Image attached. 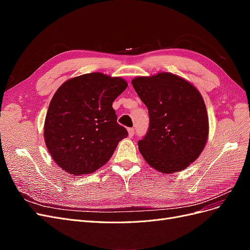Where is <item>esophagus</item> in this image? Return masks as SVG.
Masks as SVG:
<instances>
[{
  "label": "esophagus",
  "instance_id": "1",
  "mask_svg": "<svg viewBox=\"0 0 250 250\" xmlns=\"http://www.w3.org/2000/svg\"><path fill=\"white\" fill-rule=\"evenodd\" d=\"M133 134H134V129L133 128H129V129H128V137L132 138Z\"/></svg>",
  "mask_w": 250,
  "mask_h": 250
}]
</instances>
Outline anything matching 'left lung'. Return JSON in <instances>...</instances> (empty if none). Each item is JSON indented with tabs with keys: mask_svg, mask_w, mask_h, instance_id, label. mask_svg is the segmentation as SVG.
I'll return each instance as SVG.
<instances>
[{
	"mask_svg": "<svg viewBox=\"0 0 250 250\" xmlns=\"http://www.w3.org/2000/svg\"><path fill=\"white\" fill-rule=\"evenodd\" d=\"M131 83L150 117L149 130L138 143L140 153L161 173L187 169L199 157L208 138V117L199 90L168 72L138 76Z\"/></svg>",
	"mask_w": 250,
	"mask_h": 250,
	"instance_id": "obj_1",
	"label": "left lung"
}]
</instances>
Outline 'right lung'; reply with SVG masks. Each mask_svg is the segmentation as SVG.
Listing matches in <instances>:
<instances>
[{
    "instance_id": "obj_1",
    "label": "right lung",
    "mask_w": 250,
    "mask_h": 250,
    "mask_svg": "<svg viewBox=\"0 0 250 250\" xmlns=\"http://www.w3.org/2000/svg\"><path fill=\"white\" fill-rule=\"evenodd\" d=\"M127 86L123 78L96 72L67 79L58 87L44 119L43 139L64 172L76 176L95 172L127 137L112 108Z\"/></svg>"
}]
</instances>
